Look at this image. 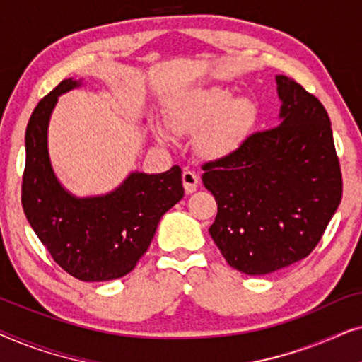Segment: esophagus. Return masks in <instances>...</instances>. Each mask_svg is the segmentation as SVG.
<instances>
[{"label":"esophagus","instance_id":"1","mask_svg":"<svg viewBox=\"0 0 362 362\" xmlns=\"http://www.w3.org/2000/svg\"><path fill=\"white\" fill-rule=\"evenodd\" d=\"M197 185H199V176H197L194 171L186 170L185 173H182V186H185L186 194H191V192H194Z\"/></svg>","mask_w":362,"mask_h":362}]
</instances>
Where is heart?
Masks as SVG:
<instances>
[{"instance_id":"obj_1","label":"heart","mask_w":362,"mask_h":362,"mask_svg":"<svg viewBox=\"0 0 362 362\" xmlns=\"http://www.w3.org/2000/svg\"><path fill=\"white\" fill-rule=\"evenodd\" d=\"M257 117L249 98H235L226 88L187 93L170 110V125L176 133H196V146L204 155L219 156L235 150L249 136ZM163 141H170L160 133Z\"/></svg>"}]
</instances>
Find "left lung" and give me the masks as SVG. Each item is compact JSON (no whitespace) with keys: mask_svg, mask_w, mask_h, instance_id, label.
Returning <instances> with one entry per match:
<instances>
[{"mask_svg":"<svg viewBox=\"0 0 362 362\" xmlns=\"http://www.w3.org/2000/svg\"><path fill=\"white\" fill-rule=\"evenodd\" d=\"M280 125L252 133L235 151L202 165L217 202L209 234L227 264L265 275L308 257L343 196L339 158L323 103L276 77Z\"/></svg>","mask_w":362,"mask_h":362,"instance_id":"obj_1","label":"left lung"}]
</instances>
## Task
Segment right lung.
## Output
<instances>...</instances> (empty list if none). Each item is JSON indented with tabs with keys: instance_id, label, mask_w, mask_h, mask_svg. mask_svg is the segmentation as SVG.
<instances>
[{
	"instance_id": "1",
	"label": "right lung",
	"mask_w": 362,
	"mask_h": 362,
	"mask_svg": "<svg viewBox=\"0 0 362 362\" xmlns=\"http://www.w3.org/2000/svg\"><path fill=\"white\" fill-rule=\"evenodd\" d=\"M64 78L39 100L26 128L21 204L54 262L82 281L120 279L135 269L158 222L185 196L181 168L161 175L132 173L107 196L77 199L59 185L47 153L49 117L57 97L77 87Z\"/></svg>"
}]
</instances>
